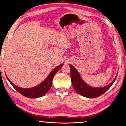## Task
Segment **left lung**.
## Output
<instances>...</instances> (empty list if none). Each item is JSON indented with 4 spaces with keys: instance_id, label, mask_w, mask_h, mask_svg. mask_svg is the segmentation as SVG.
I'll return each mask as SVG.
<instances>
[{
    "instance_id": "left-lung-1",
    "label": "left lung",
    "mask_w": 126,
    "mask_h": 126,
    "mask_svg": "<svg viewBox=\"0 0 126 126\" xmlns=\"http://www.w3.org/2000/svg\"><path fill=\"white\" fill-rule=\"evenodd\" d=\"M69 66L70 67L71 82L75 90L81 96L87 98H96L104 94L112 85L117 76V75L113 80L108 86L99 88L93 87L87 85L83 80L78 71L73 66L69 64Z\"/></svg>"
}]
</instances>
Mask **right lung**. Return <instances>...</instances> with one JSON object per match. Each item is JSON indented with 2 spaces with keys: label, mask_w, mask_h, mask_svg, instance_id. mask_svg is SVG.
I'll return each instance as SVG.
<instances>
[{
  "label": "right lung",
  "mask_w": 126,
  "mask_h": 126,
  "mask_svg": "<svg viewBox=\"0 0 126 126\" xmlns=\"http://www.w3.org/2000/svg\"><path fill=\"white\" fill-rule=\"evenodd\" d=\"M63 66V64H61L58 66L56 67L54 70L51 71L50 73L48 76L47 78L43 82H42L39 85H37L36 87L30 88H22L19 87L15 85L8 79L7 75H6V76L9 82L11 83V85L20 94L27 98H37L44 96L45 94L48 92L52 85L53 78H54L55 74L58 72V71L62 68Z\"/></svg>",
  "instance_id": "add662e5"
}]
</instances>
